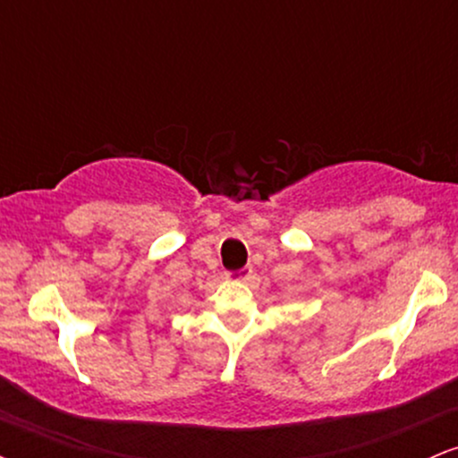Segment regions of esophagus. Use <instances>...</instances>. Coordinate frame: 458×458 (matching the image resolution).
I'll return each instance as SVG.
<instances>
[{
    "instance_id": "esophagus-1",
    "label": "esophagus",
    "mask_w": 458,
    "mask_h": 458,
    "mask_svg": "<svg viewBox=\"0 0 458 458\" xmlns=\"http://www.w3.org/2000/svg\"><path fill=\"white\" fill-rule=\"evenodd\" d=\"M251 273H254L251 267H243V269H239V271H228V273H225V277H228V280H233V282H245V280H250Z\"/></svg>"
}]
</instances>
